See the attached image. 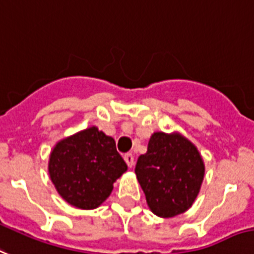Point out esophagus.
Instances as JSON below:
<instances>
[{"label":"esophagus","instance_id":"esophagus-1","mask_svg":"<svg viewBox=\"0 0 254 254\" xmlns=\"http://www.w3.org/2000/svg\"><path fill=\"white\" fill-rule=\"evenodd\" d=\"M124 159H125V162H127V167H129V168H131V167L134 166L133 154H125V155H124Z\"/></svg>","mask_w":254,"mask_h":254}]
</instances>
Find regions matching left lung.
Instances as JSON below:
<instances>
[{"instance_id": "left-lung-1", "label": "left lung", "mask_w": 254, "mask_h": 254, "mask_svg": "<svg viewBox=\"0 0 254 254\" xmlns=\"http://www.w3.org/2000/svg\"><path fill=\"white\" fill-rule=\"evenodd\" d=\"M135 175L152 213L172 218L187 211L201 189L205 164L197 147L179 133L156 131Z\"/></svg>"}]
</instances>
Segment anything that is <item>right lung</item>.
Returning <instances> with one entry per match:
<instances>
[{"instance_id":"obj_1","label":"right lung","mask_w":254,"mask_h":254,"mask_svg":"<svg viewBox=\"0 0 254 254\" xmlns=\"http://www.w3.org/2000/svg\"><path fill=\"white\" fill-rule=\"evenodd\" d=\"M127 170L116 142L96 127L64 138L53 147L48 171L59 194L78 209H96Z\"/></svg>"}]
</instances>
